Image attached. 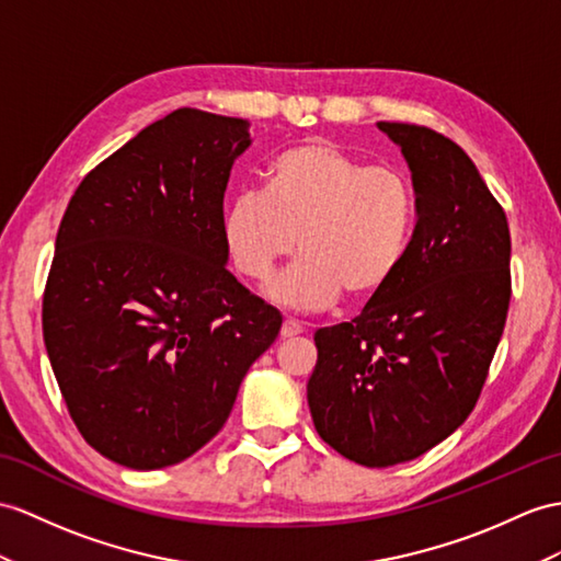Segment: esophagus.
<instances>
[{
  "instance_id": "obj_1",
  "label": "esophagus",
  "mask_w": 561,
  "mask_h": 561,
  "mask_svg": "<svg viewBox=\"0 0 561 561\" xmlns=\"http://www.w3.org/2000/svg\"><path fill=\"white\" fill-rule=\"evenodd\" d=\"M299 333H302V325H299L297 321H293V319H285V321H283V325H280V337H283V340L295 337V335H299Z\"/></svg>"
}]
</instances>
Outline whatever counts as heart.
Listing matches in <instances>:
<instances>
[{"label": "heart", "instance_id": "1", "mask_svg": "<svg viewBox=\"0 0 561 561\" xmlns=\"http://www.w3.org/2000/svg\"><path fill=\"white\" fill-rule=\"evenodd\" d=\"M419 202L398 167H366L328 140L285 149L268 163L266 190H242L224 214L230 262L266 285L295 250L302 259L271 285L273 302L321 311L345 293L368 299L398 276L412 244Z\"/></svg>", "mask_w": 561, "mask_h": 561}]
</instances>
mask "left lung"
Masks as SVG:
<instances>
[{
  "instance_id": "left-lung-1",
  "label": "left lung",
  "mask_w": 561,
  "mask_h": 561,
  "mask_svg": "<svg viewBox=\"0 0 561 561\" xmlns=\"http://www.w3.org/2000/svg\"><path fill=\"white\" fill-rule=\"evenodd\" d=\"M376 126L412 171L416 230L388 288L313 333L307 400L335 453L383 469L428 453L476 407L507 321L512 240L459 145L412 123Z\"/></svg>"
}]
</instances>
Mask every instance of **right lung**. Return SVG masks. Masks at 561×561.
I'll list each match as a JSON object with an SVG mask.
<instances>
[{"instance_id": "1", "label": "right lung", "mask_w": 561, "mask_h": 561, "mask_svg": "<svg viewBox=\"0 0 561 561\" xmlns=\"http://www.w3.org/2000/svg\"><path fill=\"white\" fill-rule=\"evenodd\" d=\"M250 145L244 118L175 108L68 202L45 347L80 435L121 467H173L207 445L280 331L226 268L224 195Z\"/></svg>"}]
</instances>
